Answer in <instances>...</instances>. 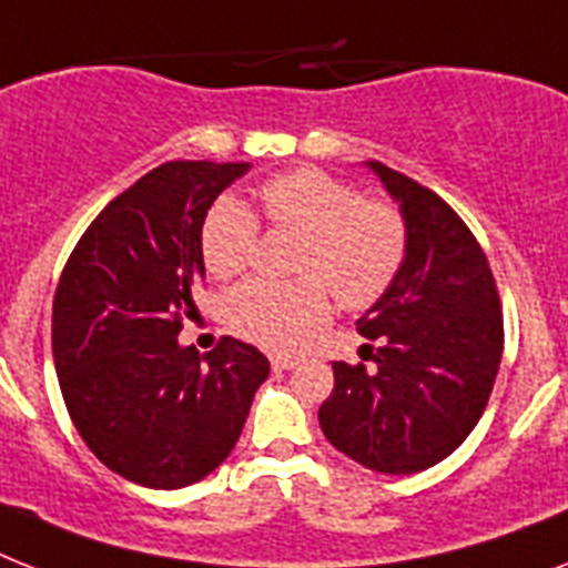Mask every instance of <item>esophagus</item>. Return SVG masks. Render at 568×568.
<instances>
[{"label":"esophagus","mask_w":568,"mask_h":568,"mask_svg":"<svg viewBox=\"0 0 568 568\" xmlns=\"http://www.w3.org/2000/svg\"><path fill=\"white\" fill-rule=\"evenodd\" d=\"M270 363H273L275 372H290V368H295V365H298V357H293V354H273V357H270Z\"/></svg>","instance_id":"34e87169"}]
</instances>
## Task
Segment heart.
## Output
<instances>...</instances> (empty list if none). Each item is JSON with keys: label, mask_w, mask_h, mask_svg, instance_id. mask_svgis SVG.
I'll return each instance as SVG.
<instances>
[{"label": "heart", "mask_w": 568, "mask_h": 568, "mask_svg": "<svg viewBox=\"0 0 568 568\" xmlns=\"http://www.w3.org/2000/svg\"><path fill=\"white\" fill-rule=\"evenodd\" d=\"M261 205L275 229L304 237L295 284L246 281L223 302L229 331L261 348L302 345L331 316V293L345 307H365L386 293L406 255V226L395 205L359 200L342 180L316 168L264 182ZM257 223L234 196L211 205L203 223V264L214 278H234L255 250Z\"/></svg>", "instance_id": "obj_1"}]
</instances>
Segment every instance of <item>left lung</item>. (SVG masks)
Returning a JSON list of instances; mask_svg holds the SVG:
<instances>
[{"mask_svg":"<svg viewBox=\"0 0 568 568\" xmlns=\"http://www.w3.org/2000/svg\"><path fill=\"white\" fill-rule=\"evenodd\" d=\"M400 209L406 255L359 318L363 359L334 363L318 409L339 453L377 473L409 476L444 462L479 424L503 359V307L487 257L442 196L365 162Z\"/></svg>","mask_w":568,"mask_h":568,"instance_id":"8db88e82","label":"left lung"}]
</instances>
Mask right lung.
I'll use <instances>...</instances> for the list:
<instances>
[{
    "mask_svg": "<svg viewBox=\"0 0 568 568\" xmlns=\"http://www.w3.org/2000/svg\"><path fill=\"white\" fill-rule=\"evenodd\" d=\"M250 162H165L106 205L65 261L51 311L60 392L87 447L156 490L205 479L234 449L270 359L223 336L180 345L205 278L203 223Z\"/></svg>",
    "mask_w": 568,
    "mask_h": 568,
    "instance_id": "obj_1",
    "label": "right lung"
}]
</instances>
